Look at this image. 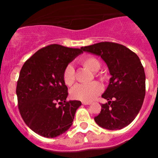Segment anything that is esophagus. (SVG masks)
I'll return each instance as SVG.
<instances>
[{
  "label": "esophagus",
  "mask_w": 158,
  "mask_h": 158,
  "mask_svg": "<svg viewBox=\"0 0 158 158\" xmlns=\"http://www.w3.org/2000/svg\"><path fill=\"white\" fill-rule=\"evenodd\" d=\"M82 105H85V106H86V105H90L91 102H82Z\"/></svg>",
  "instance_id": "esophagus-1"
}]
</instances>
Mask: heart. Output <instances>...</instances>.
<instances>
[{
    "instance_id": "b5f03b06",
    "label": "heart",
    "mask_w": 158,
    "mask_h": 158,
    "mask_svg": "<svg viewBox=\"0 0 158 158\" xmlns=\"http://www.w3.org/2000/svg\"><path fill=\"white\" fill-rule=\"evenodd\" d=\"M79 63L92 72L97 71L100 67V63L95 57L92 56L82 57L79 60ZM97 77L102 80L106 79L105 75L102 73L96 74ZM63 79L67 86H71L75 80V71L71 65H68L63 73ZM102 91V87L98 82H93L89 84H77L70 91L72 98L80 100L82 102L92 101Z\"/></svg>"
}]
</instances>
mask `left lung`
I'll use <instances>...</instances> for the list:
<instances>
[{
	"mask_svg": "<svg viewBox=\"0 0 158 158\" xmlns=\"http://www.w3.org/2000/svg\"><path fill=\"white\" fill-rule=\"evenodd\" d=\"M81 49L101 56L111 76L102 95L108 102L101 105L95 122L109 130L128 126L141 110L145 95V73L139 57L125 46L112 42L98 43Z\"/></svg>",
	"mask_w": 158,
	"mask_h": 158,
	"instance_id": "8db88e82",
	"label": "left lung"
}]
</instances>
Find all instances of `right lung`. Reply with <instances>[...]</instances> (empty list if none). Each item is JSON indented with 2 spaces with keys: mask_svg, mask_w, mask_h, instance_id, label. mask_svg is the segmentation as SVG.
<instances>
[{
  "mask_svg": "<svg viewBox=\"0 0 158 158\" xmlns=\"http://www.w3.org/2000/svg\"><path fill=\"white\" fill-rule=\"evenodd\" d=\"M82 49L51 44L39 49L24 63L16 93L20 115L32 131L56 138L70 128L80 101H66L68 88L63 79L65 68Z\"/></svg>",
  "mask_w": 158,
  "mask_h": 158,
  "instance_id": "add662e5",
  "label": "right lung"
}]
</instances>
